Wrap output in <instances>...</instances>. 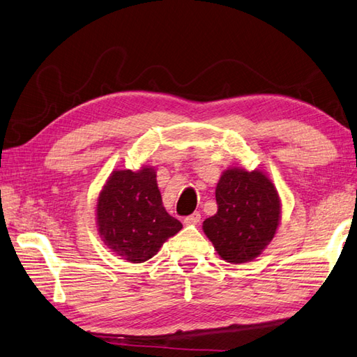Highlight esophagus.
I'll return each instance as SVG.
<instances>
[{"mask_svg":"<svg viewBox=\"0 0 357 357\" xmlns=\"http://www.w3.org/2000/svg\"><path fill=\"white\" fill-rule=\"evenodd\" d=\"M183 221H185V225H186V226H195V225H199L200 221H202L200 212H194V213H191V215H188Z\"/></svg>","mask_w":357,"mask_h":357,"instance_id":"34e87169","label":"esophagus"}]
</instances>
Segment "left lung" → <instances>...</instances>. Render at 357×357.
<instances>
[{"label": "left lung", "mask_w": 357, "mask_h": 357, "mask_svg": "<svg viewBox=\"0 0 357 357\" xmlns=\"http://www.w3.org/2000/svg\"><path fill=\"white\" fill-rule=\"evenodd\" d=\"M215 199L218 211L203 221V231L218 255L234 264L257 258L280 225L281 203L272 181L259 171L227 169Z\"/></svg>", "instance_id": "obj_1"}]
</instances>
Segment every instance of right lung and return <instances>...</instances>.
Segmentation results:
<instances>
[{
	"label": "right lung",
	"instance_id": "1",
	"mask_svg": "<svg viewBox=\"0 0 357 357\" xmlns=\"http://www.w3.org/2000/svg\"><path fill=\"white\" fill-rule=\"evenodd\" d=\"M98 226L104 243L130 263L153 258L181 223L165 211L155 171H114L98 200Z\"/></svg>",
	"mask_w": 357,
	"mask_h": 357
}]
</instances>
